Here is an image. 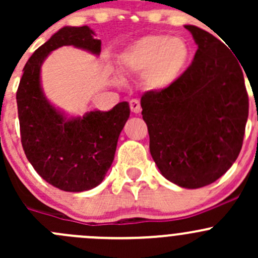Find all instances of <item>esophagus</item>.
<instances>
[{
  "mask_svg": "<svg viewBox=\"0 0 258 258\" xmlns=\"http://www.w3.org/2000/svg\"><path fill=\"white\" fill-rule=\"evenodd\" d=\"M130 108L134 113H140L141 112V105H140L139 100H131L130 101Z\"/></svg>",
  "mask_w": 258,
  "mask_h": 258,
  "instance_id": "esophagus-1",
  "label": "esophagus"
}]
</instances>
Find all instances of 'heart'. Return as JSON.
Returning <instances> with one entry per match:
<instances>
[{
    "mask_svg": "<svg viewBox=\"0 0 258 258\" xmlns=\"http://www.w3.org/2000/svg\"><path fill=\"white\" fill-rule=\"evenodd\" d=\"M191 48L184 40L170 35H150L140 38L119 57L122 71L144 75L150 90L162 91L175 85L186 71Z\"/></svg>",
    "mask_w": 258,
    "mask_h": 258,
    "instance_id": "1",
    "label": "heart"
}]
</instances>
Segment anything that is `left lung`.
Wrapping results in <instances>:
<instances>
[{"label": "left lung", "instance_id": "left-lung-1", "mask_svg": "<svg viewBox=\"0 0 258 258\" xmlns=\"http://www.w3.org/2000/svg\"><path fill=\"white\" fill-rule=\"evenodd\" d=\"M191 66L175 85L141 97L150 152L163 177L184 188L218 179L240 155L248 117L243 71L225 43L192 25Z\"/></svg>", "mask_w": 258, "mask_h": 258}]
</instances>
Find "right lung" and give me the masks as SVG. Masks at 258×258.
<instances>
[{
    "instance_id": "right-lung-1",
    "label": "right lung",
    "mask_w": 258,
    "mask_h": 258,
    "mask_svg": "<svg viewBox=\"0 0 258 258\" xmlns=\"http://www.w3.org/2000/svg\"><path fill=\"white\" fill-rule=\"evenodd\" d=\"M93 35L88 26L61 28L30 57L16 93L26 157L46 182L67 192L87 191L103 181L130 117L128 102H119L107 112L91 111L70 118L43 93L40 75L46 57L62 46L98 56L101 40Z\"/></svg>"
}]
</instances>
